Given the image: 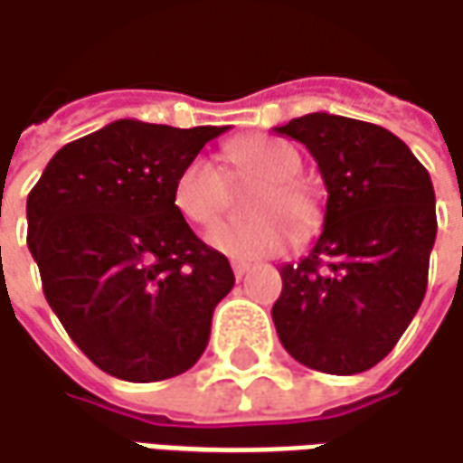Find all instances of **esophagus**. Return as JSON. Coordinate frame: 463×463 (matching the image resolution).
Masks as SVG:
<instances>
[{"label":"esophagus","instance_id":"1","mask_svg":"<svg viewBox=\"0 0 463 463\" xmlns=\"http://www.w3.org/2000/svg\"><path fill=\"white\" fill-rule=\"evenodd\" d=\"M248 271H250V263H241V260H235V263H232V273H235V279H243Z\"/></svg>","mask_w":463,"mask_h":463}]
</instances>
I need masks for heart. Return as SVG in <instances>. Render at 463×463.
<instances>
[{
  "label": "heart",
  "mask_w": 463,
  "mask_h": 463,
  "mask_svg": "<svg viewBox=\"0 0 463 463\" xmlns=\"http://www.w3.org/2000/svg\"><path fill=\"white\" fill-rule=\"evenodd\" d=\"M301 169V156L286 141L269 137L232 141L225 149L228 179H260L248 194L245 210L253 218L218 220L205 232V243L232 260H258L284 253L298 238L309 235L319 225V203L314 192L294 179ZM213 159L192 156L179 169L172 203L182 218L192 225H207L228 203V182ZM295 231L291 232L290 228Z\"/></svg>",
  "instance_id": "heart-1"
}]
</instances>
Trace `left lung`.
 <instances>
[{
    "label": "left lung",
    "instance_id": "1",
    "mask_svg": "<svg viewBox=\"0 0 463 463\" xmlns=\"http://www.w3.org/2000/svg\"><path fill=\"white\" fill-rule=\"evenodd\" d=\"M301 141L326 184L322 235L284 263L271 317L286 352L311 370L375 367L416 317L436 241L426 166L388 128L307 113L276 128Z\"/></svg>",
    "mask_w": 463,
    "mask_h": 463
}]
</instances>
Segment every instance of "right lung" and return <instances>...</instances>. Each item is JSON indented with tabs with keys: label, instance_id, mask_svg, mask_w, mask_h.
<instances>
[{
	"label": "right lung",
	"instance_id": "right-lung-1",
	"mask_svg": "<svg viewBox=\"0 0 463 463\" xmlns=\"http://www.w3.org/2000/svg\"><path fill=\"white\" fill-rule=\"evenodd\" d=\"M228 126L121 118L65 144L27 197V248L60 324L103 373L182 375L235 284L172 203L179 169Z\"/></svg>",
	"mask_w": 463,
	"mask_h": 463
}]
</instances>
